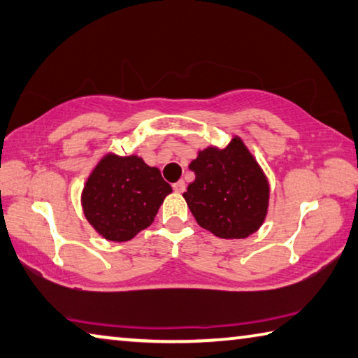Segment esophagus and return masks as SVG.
I'll return each instance as SVG.
<instances>
[{
    "mask_svg": "<svg viewBox=\"0 0 358 358\" xmlns=\"http://www.w3.org/2000/svg\"><path fill=\"white\" fill-rule=\"evenodd\" d=\"M173 190L176 193H184L185 192V182H184V180H178V182L173 184Z\"/></svg>",
    "mask_w": 358,
    "mask_h": 358,
    "instance_id": "1",
    "label": "esophagus"
}]
</instances>
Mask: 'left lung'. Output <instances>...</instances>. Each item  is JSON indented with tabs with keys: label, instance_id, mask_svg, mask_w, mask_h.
<instances>
[{
	"label": "left lung",
	"instance_id": "1",
	"mask_svg": "<svg viewBox=\"0 0 358 358\" xmlns=\"http://www.w3.org/2000/svg\"><path fill=\"white\" fill-rule=\"evenodd\" d=\"M189 168L195 180L184 198L198 224L222 239H245L264 223L268 182L239 136L224 149L206 148Z\"/></svg>",
	"mask_w": 358,
	"mask_h": 358
}]
</instances>
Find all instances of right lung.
<instances>
[{
  "mask_svg": "<svg viewBox=\"0 0 358 358\" xmlns=\"http://www.w3.org/2000/svg\"><path fill=\"white\" fill-rule=\"evenodd\" d=\"M171 192L159 168L146 165L141 157L106 154L86 180L81 206L86 220L100 236L127 242L154 222Z\"/></svg>",
  "mask_w": 358,
  "mask_h": 358,
  "instance_id": "1",
  "label": "right lung"
}]
</instances>
